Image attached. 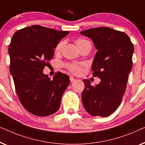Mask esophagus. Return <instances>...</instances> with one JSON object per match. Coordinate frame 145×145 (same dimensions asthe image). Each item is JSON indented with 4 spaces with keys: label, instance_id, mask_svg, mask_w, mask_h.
I'll use <instances>...</instances> for the list:
<instances>
[{
    "label": "esophagus",
    "instance_id": "34e87169",
    "mask_svg": "<svg viewBox=\"0 0 145 145\" xmlns=\"http://www.w3.org/2000/svg\"><path fill=\"white\" fill-rule=\"evenodd\" d=\"M75 80H76V78H74V77L70 76V80H71V82H73V81H74Z\"/></svg>",
    "mask_w": 145,
    "mask_h": 145
}]
</instances>
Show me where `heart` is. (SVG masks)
<instances>
[{"label":"heart","instance_id":"1","mask_svg":"<svg viewBox=\"0 0 145 145\" xmlns=\"http://www.w3.org/2000/svg\"><path fill=\"white\" fill-rule=\"evenodd\" d=\"M65 45L64 41H61L60 42L57 43L55 48V51L56 53H60L61 50H62L63 46ZM76 45L78 47L79 50L82 49L83 47L86 46L87 45H90V42L87 39H78L76 40ZM67 68L71 71V72L74 73V74H78L81 71V67L82 65L81 64H77V63H69V64L67 65Z\"/></svg>","mask_w":145,"mask_h":145}]
</instances>
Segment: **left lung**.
Segmentation results:
<instances>
[{"mask_svg":"<svg viewBox=\"0 0 145 145\" xmlns=\"http://www.w3.org/2000/svg\"><path fill=\"white\" fill-rule=\"evenodd\" d=\"M80 34L92 39L98 50L92 70L93 76L101 80L95 86L89 80H83V106L91 116L107 117L121 102L132 69L134 46L125 33L110 27H95Z\"/></svg>","mask_w":145,"mask_h":145,"instance_id":"8db88e82","label":"left lung"}]
</instances>
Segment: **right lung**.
Here are the masks:
<instances>
[{"label": "right lung", "mask_w": 145, "mask_h": 145, "mask_svg": "<svg viewBox=\"0 0 145 145\" xmlns=\"http://www.w3.org/2000/svg\"><path fill=\"white\" fill-rule=\"evenodd\" d=\"M69 33L34 25L18 30L12 37L10 72L21 104L35 116H48L60 108L69 77L57 72L51 79L43 70L53 59L57 43Z\"/></svg>", "instance_id": "add662e5"}]
</instances>
